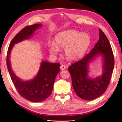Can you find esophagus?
I'll return each instance as SVG.
<instances>
[{
	"label": "esophagus",
	"mask_w": 122,
	"mask_h": 122,
	"mask_svg": "<svg viewBox=\"0 0 122 122\" xmlns=\"http://www.w3.org/2000/svg\"><path fill=\"white\" fill-rule=\"evenodd\" d=\"M66 68V67L65 65H61L60 66V69L61 70H65Z\"/></svg>",
	"instance_id": "obj_1"
}]
</instances>
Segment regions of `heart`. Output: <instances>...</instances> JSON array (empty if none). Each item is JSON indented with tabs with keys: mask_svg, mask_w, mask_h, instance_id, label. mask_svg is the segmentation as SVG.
I'll return each mask as SVG.
<instances>
[{
	"mask_svg": "<svg viewBox=\"0 0 122 122\" xmlns=\"http://www.w3.org/2000/svg\"><path fill=\"white\" fill-rule=\"evenodd\" d=\"M91 39L88 34L74 30L59 33L54 38V44L48 45L51 54L55 55L59 49H65L66 57L69 60L80 58L89 47Z\"/></svg>",
	"mask_w": 122,
	"mask_h": 122,
	"instance_id": "b5f03b06",
	"label": "heart"
}]
</instances>
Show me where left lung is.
<instances>
[{
  "instance_id": "obj_1",
  "label": "left lung",
  "mask_w": 122,
  "mask_h": 122,
  "mask_svg": "<svg viewBox=\"0 0 122 122\" xmlns=\"http://www.w3.org/2000/svg\"><path fill=\"white\" fill-rule=\"evenodd\" d=\"M99 32V40L90 52L68 67L74 90L79 97L84 100H94L106 92L114 67V57L110 42L101 29ZM100 55L103 59L102 75L95 79L90 78L87 75L88 64Z\"/></svg>"
}]
</instances>
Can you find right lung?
<instances>
[{
    "mask_svg": "<svg viewBox=\"0 0 122 122\" xmlns=\"http://www.w3.org/2000/svg\"><path fill=\"white\" fill-rule=\"evenodd\" d=\"M41 26V24H36L22 28L12 40L7 53V67L14 86L22 97L32 102H42L51 95L55 77L60 71V64L42 61L36 77L31 80L23 81L16 76L12 71L10 57L14 45L30 38L36 29Z\"/></svg>",
    "mask_w": 122,
    "mask_h": 122,
    "instance_id": "add662e5",
    "label": "right lung"
}]
</instances>
